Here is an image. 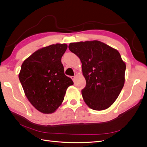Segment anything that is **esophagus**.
Returning <instances> with one entry per match:
<instances>
[{"instance_id":"obj_1","label":"esophagus","mask_w":147,"mask_h":147,"mask_svg":"<svg viewBox=\"0 0 147 147\" xmlns=\"http://www.w3.org/2000/svg\"><path fill=\"white\" fill-rule=\"evenodd\" d=\"M71 79L73 80V82H74V81H75V76H71Z\"/></svg>"}]
</instances>
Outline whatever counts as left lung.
<instances>
[{
	"instance_id": "left-lung-1",
	"label": "left lung",
	"mask_w": 147,
	"mask_h": 147,
	"mask_svg": "<svg viewBox=\"0 0 147 147\" xmlns=\"http://www.w3.org/2000/svg\"><path fill=\"white\" fill-rule=\"evenodd\" d=\"M81 62L85 87L83 99L90 108L104 110L115 102L125 83L126 65L116 49L98 40L70 43Z\"/></svg>"
}]
</instances>
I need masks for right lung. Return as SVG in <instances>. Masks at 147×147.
I'll return each mask as SVG.
<instances>
[{"instance_id": "right-lung-1", "label": "right lung", "mask_w": 147, "mask_h": 147, "mask_svg": "<svg viewBox=\"0 0 147 147\" xmlns=\"http://www.w3.org/2000/svg\"><path fill=\"white\" fill-rule=\"evenodd\" d=\"M67 45H51L35 51L25 60L19 74L27 99L36 109L50 114L61 105L71 79L64 73L61 58Z\"/></svg>"}]
</instances>
